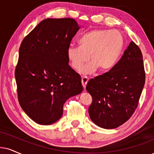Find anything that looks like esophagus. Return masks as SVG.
<instances>
[{"mask_svg":"<svg viewBox=\"0 0 154 154\" xmlns=\"http://www.w3.org/2000/svg\"><path fill=\"white\" fill-rule=\"evenodd\" d=\"M88 80H89V79L87 78V77H82V85L84 89H85V88H86V85H87V82H88Z\"/></svg>","mask_w":154,"mask_h":154,"instance_id":"esophagus-1","label":"esophagus"}]
</instances>
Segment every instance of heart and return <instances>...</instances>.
Segmentation results:
<instances>
[{"label": "heart", "instance_id": "1", "mask_svg": "<svg viewBox=\"0 0 154 154\" xmlns=\"http://www.w3.org/2000/svg\"><path fill=\"white\" fill-rule=\"evenodd\" d=\"M79 46H70L67 49V58L72 67L91 74L97 68L102 72L110 70L118 62L124 48V38L119 31L104 29L92 30L84 34L79 40Z\"/></svg>", "mask_w": 154, "mask_h": 154}]
</instances>
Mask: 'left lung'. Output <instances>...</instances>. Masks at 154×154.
Masks as SVG:
<instances>
[{"instance_id":"obj_1","label":"left lung","mask_w":154,"mask_h":154,"mask_svg":"<svg viewBox=\"0 0 154 154\" xmlns=\"http://www.w3.org/2000/svg\"><path fill=\"white\" fill-rule=\"evenodd\" d=\"M145 77L141 51L131 41L112 69L87 83L86 89L92 97L91 120L106 129L125 123L137 107Z\"/></svg>"}]
</instances>
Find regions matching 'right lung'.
Instances as JSON below:
<instances>
[{
  "instance_id": "right-lung-1",
  "label": "right lung",
  "mask_w": 154,
  "mask_h": 154,
  "mask_svg": "<svg viewBox=\"0 0 154 154\" xmlns=\"http://www.w3.org/2000/svg\"><path fill=\"white\" fill-rule=\"evenodd\" d=\"M79 28L73 18H47L21 42L15 71L17 97L23 111L39 124L59 120L66 101L83 90L67 54Z\"/></svg>"
}]
</instances>
